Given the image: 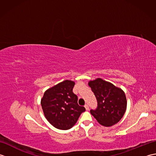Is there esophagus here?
I'll return each mask as SVG.
<instances>
[{"mask_svg": "<svg viewBox=\"0 0 156 156\" xmlns=\"http://www.w3.org/2000/svg\"><path fill=\"white\" fill-rule=\"evenodd\" d=\"M84 107H85L86 110H87V111H88V110H89V107H88V104H86V105H84Z\"/></svg>", "mask_w": 156, "mask_h": 156, "instance_id": "esophagus-1", "label": "esophagus"}]
</instances>
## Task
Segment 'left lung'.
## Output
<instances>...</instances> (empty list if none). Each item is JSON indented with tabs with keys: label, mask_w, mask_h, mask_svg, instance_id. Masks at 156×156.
<instances>
[{
	"label": "left lung",
	"mask_w": 156,
	"mask_h": 156,
	"mask_svg": "<svg viewBox=\"0 0 156 156\" xmlns=\"http://www.w3.org/2000/svg\"><path fill=\"white\" fill-rule=\"evenodd\" d=\"M98 102L96 110H90L92 115L102 126L111 127L121 120L127 109V98L121 88L102 78L88 82Z\"/></svg>",
	"instance_id": "1"
}]
</instances>
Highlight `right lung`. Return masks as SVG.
Returning a JSON list of instances; mask_svg holds the SVG:
<instances>
[{
  "mask_svg": "<svg viewBox=\"0 0 156 156\" xmlns=\"http://www.w3.org/2000/svg\"><path fill=\"white\" fill-rule=\"evenodd\" d=\"M75 82L66 80L45 90L41 99V107L46 119L54 127L67 130L74 126L84 107L78 104V97L73 93Z\"/></svg>",
  "mask_w": 156,
  "mask_h": 156,
  "instance_id": "add662e5",
  "label": "right lung"
}]
</instances>
